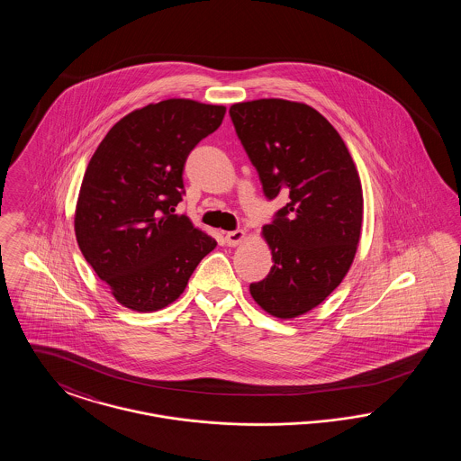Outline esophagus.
<instances>
[{
    "mask_svg": "<svg viewBox=\"0 0 461 461\" xmlns=\"http://www.w3.org/2000/svg\"><path fill=\"white\" fill-rule=\"evenodd\" d=\"M245 237L247 235L243 230H235V231H228L224 239L230 247H235V245H240L241 241L245 240Z\"/></svg>",
    "mask_w": 461,
    "mask_h": 461,
    "instance_id": "obj_1",
    "label": "esophagus"
}]
</instances>
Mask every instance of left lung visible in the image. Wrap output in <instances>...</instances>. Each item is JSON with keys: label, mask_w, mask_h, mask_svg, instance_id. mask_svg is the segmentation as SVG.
<instances>
[{"label": "left lung", "mask_w": 461, "mask_h": 461, "mask_svg": "<svg viewBox=\"0 0 461 461\" xmlns=\"http://www.w3.org/2000/svg\"><path fill=\"white\" fill-rule=\"evenodd\" d=\"M230 115L259 173L264 195L288 203L263 226L273 267L250 284L252 299L275 318L320 306L351 267L363 224V188L337 130L306 104L261 98Z\"/></svg>", "instance_id": "1"}]
</instances>
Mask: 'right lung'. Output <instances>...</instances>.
<instances>
[{"instance_id":"add662e5","label":"right lung","mask_w":461,"mask_h":461,"mask_svg":"<svg viewBox=\"0 0 461 461\" xmlns=\"http://www.w3.org/2000/svg\"><path fill=\"white\" fill-rule=\"evenodd\" d=\"M226 107L169 98L132 110L89 160L74 214L77 245L119 304L138 312L169 306L218 241L175 214L183 169Z\"/></svg>"}]
</instances>
